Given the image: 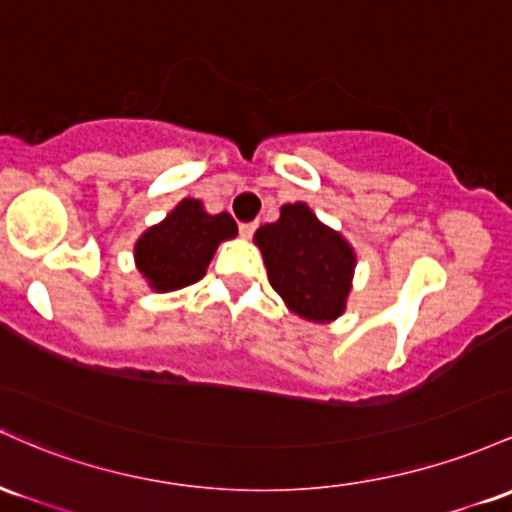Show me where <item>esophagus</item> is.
Masks as SVG:
<instances>
[{"label":"esophagus","mask_w":512,"mask_h":512,"mask_svg":"<svg viewBox=\"0 0 512 512\" xmlns=\"http://www.w3.org/2000/svg\"><path fill=\"white\" fill-rule=\"evenodd\" d=\"M256 222H241V225H239V234H241V237H244V239H251V237H254V232H256Z\"/></svg>","instance_id":"34e87169"}]
</instances>
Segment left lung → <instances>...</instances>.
<instances>
[{
    "instance_id": "1",
    "label": "left lung",
    "mask_w": 512,
    "mask_h": 512,
    "mask_svg": "<svg viewBox=\"0 0 512 512\" xmlns=\"http://www.w3.org/2000/svg\"><path fill=\"white\" fill-rule=\"evenodd\" d=\"M254 239L261 246L273 290L292 312L309 321H329L343 314L355 254L348 241L321 225L307 205H283L278 220L258 227Z\"/></svg>"
}]
</instances>
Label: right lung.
<instances>
[{"instance_id":"obj_1","label":"right lung","mask_w":512,"mask_h":512,"mask_svg":"<svg viewBox=\"0 0 512 512\" xmlns=\"http://www.w3.org/2000/svg\"><path fill=\"white\" fill-rule=\"evenodd\" d=\"M237 234L232 215H208L200 200L186 198L162 225L147 229L135 244V261L159 292L181 290L205 275L217 244Z\"/></svg>"}]
</instances>
